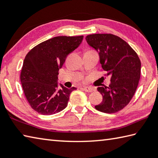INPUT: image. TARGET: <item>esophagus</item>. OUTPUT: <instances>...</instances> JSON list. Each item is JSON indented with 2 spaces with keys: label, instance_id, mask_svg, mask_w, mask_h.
Masks as SVG:
<instances>
[{
  "label": "esophagus",
  "instance_id": "1",
  "mask_svg": "<svg viewBox=\"0 0 158 158\" xmlns=\"http://www.w3.org/2000/svg\"><path fill=\"white\" fill-rule=\"evenodd\" d=\"M83 89L85 92H87V93H91L93 91H95V89H93L92 87H84L83 88Z\"/></svg>",
  "mask_w": 158,
  "mask_h": 158
}]
</instances>
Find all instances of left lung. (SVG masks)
<instances>
[{"label": "left lung", "instance_id": "1", "mask_svg": "<svg viewBox=\"0 0 158 158\" xmlns=\"http://www.w3.org/2000/svg\"><path fill=\"white\" fill-rule=\"evenodd\" d=\"M85 40L98 53L106 75L111 76L108 87L97 89L103 99L95 108L104 113H116L128 105L137 90L141 74L139 58L126 42L114 35H89Z\"/></svg>", "mask_w": 158, "mask_h": 158}]
</instances>
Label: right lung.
<instances>
[{
    "mask_svg": "<svg viewBox=\"0 0 158 158\" xmlns=\"http://www.w3.org/2000/svg\"><path fill=\"white\" fill-rule=\"evenodd\" d=\"M84 36H58L33 48L23 60L21 82L31 107L42 115L58 113L68 105L75 87L58 84V71L67 56L81 43Z\"/></svg>",
    "mask_w": 158,
    "mask_h": 158,
    "instance_id": "1",
    "label": "right lung"
}]
</instances>
